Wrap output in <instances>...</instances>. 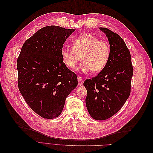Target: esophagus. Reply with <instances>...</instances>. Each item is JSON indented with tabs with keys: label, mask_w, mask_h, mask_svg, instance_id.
Returning <instances> with one entry per match:
<instances>
[{
	"label": "esophagus",
	"mask_w": 153,
	"mask_h": 153,
	"mask_svg": "<svg viewBox=\"0 0 153 153\" xmlns=\"http://www.w3.org/2000/svg\"><path fill=\"white\" fill-rule=\"evenodd\" d=\"M83 83H84V80H83L82 78L79 76L78 78V85H82L83 84Z\"/></svg>",
	"instance_id": "esophagus-1"
}]
</instances>
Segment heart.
Returning a JSON list of instances; mask_svg holds the SVG:
<instances>
[{"mask_svg": "<svg viewBox=\"0 0 153 153\" xmlns=\"http://www.w3.org/2000/svg\"><path fill=\"white\" fill-rule=\"evenodd\" d=\"M110 47L104 41H101L91 34L77 37L73 41V48L64 47L61 50L63 62L68 68L73 69L80 61L82 62L79 71L83 73L101 71L108 63Z\"/></svg>", "mask_w": 153, "mask_h": 153, "instance_id": "obj_1", "label": "heart"}]
</instances>
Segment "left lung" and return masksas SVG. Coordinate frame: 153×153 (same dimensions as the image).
<instances>
[{"label": "left lung", "instance_id": "8db88e82", "mask_svg": "<svg viewBox=\"0 0 153 153\" xmlns=\"http://www.w3.org/2000/svg\"><path fill=\"white\" fill-rule=\"evenodd\" d=\"M107 37L110 57L105 68L96 77L87 79L85 103L91 116L102 121L122 108L130 94L133 66L131 55L124 40L110 30L100 27Z\"/></svg>", "mask_w": 153, "mask_h": 153}]
</instances>
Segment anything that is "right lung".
I'll list each match as a JSON object with an SVG mask.
<instances>
[{"instance_id": "1", "label": "right lung", "mask_w": 153, "mask_h": 153, "mask_svg": "<svg viewBox=\"0 0 153 153\" xmlns=\"http://www.w3.org/2000/svg\"><path fill=\"white\" fill-rule=\"evenodd\" d=\"M75 30L45 27L25 41L18 58L19 91L43 118L60 115L68 96L78 85L76 74L64 65L61 57L63 44Z\"/></svg>"}]
</instances>
